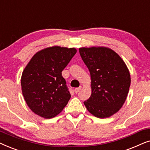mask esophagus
<instances>
[{
	"instance_id": "esophagus-1",
	"label": "esophagus",
	"mask_w": 150,
	"mask_h": 150,
	"mask_svg": "<svg viewBox=\"0 0 150 150\" xmlns=\"http://www.w3.org/2000/svg\"><path fill=\"white\" fill-rule=\"evenodd\" d=\"M81 89H82V87H78V88H75V89H74V92H75L76 93H77L78 92L81 91Z\"/></svg>"
}]
</instances>
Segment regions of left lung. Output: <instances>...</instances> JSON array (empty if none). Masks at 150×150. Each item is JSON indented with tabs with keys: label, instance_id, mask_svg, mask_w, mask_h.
I'll return each instance as SVG.
<instances>
[{
	"label": "left lung",
	"instance_id": "8db88e82",
	"mask_svg": "<svg viewBox=\"0 0 150 150\" xmlns=\"http://www.w3.org/2000/svg\"><path fill=\"white\" fill-rule=\"evenodd\" d=\"M79 52L91 80V96L84 104L96 117H109L120 110L128 96L131 82L128 67L117 53L106 47H84Z\"/></svg>",
	"mask_w": 150,
	"mask_h": 150
}]
</instances>
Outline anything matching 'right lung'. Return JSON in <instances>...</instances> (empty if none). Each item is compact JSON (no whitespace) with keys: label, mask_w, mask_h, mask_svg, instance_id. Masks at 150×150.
<instances>
[{"label":"right lung","mask_w":150,"mask_h":150,"mask_svg":"<svg viewBox=\"0 0 150 150\" xmlns=\"http://www.w3.org/2000/svg\"><path fill=\"white\" fill-rule=\"evenodd\" d=\"M74 48L52 46L33 55L22 72V91L30 110L50 119L62 111L71 95L61 74L76 53Z\"/></svg>","instance_id":"right-lung-1"}]
</instances>
